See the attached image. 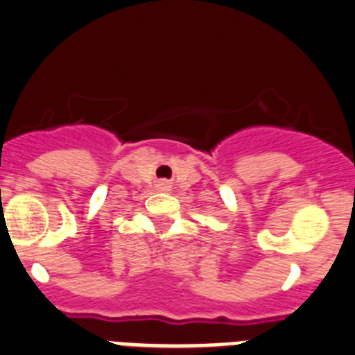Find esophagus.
<instances>
[{
    "label": "esophagus",
    "instance_id": "1",
    "mask_svg": "<svg viewBox=\"0 0 355 355\" xmlns=\"http://www.w3.org/2000/svg\"><path fill=\"white\" fill-rule=\"evenodd\" d=\"M158 187H160V188H162V190H167V188H171V187H168V184H167V183H165V181H162V183H160V184H158Z\"/></svg>",
    "mask_w": 355,
    "mask_h": 355
}]
</instances>
